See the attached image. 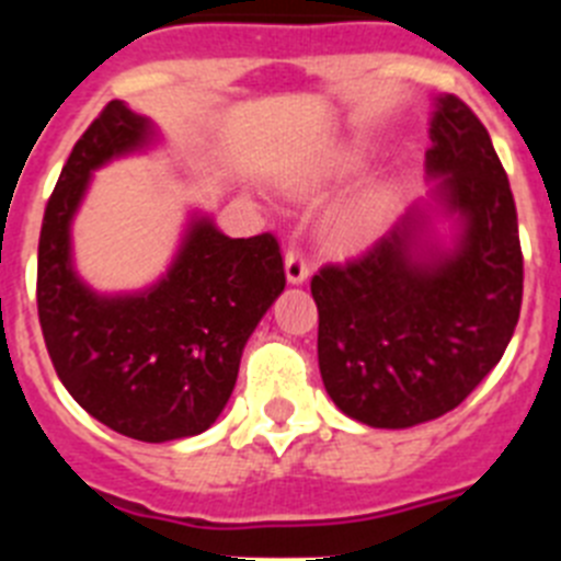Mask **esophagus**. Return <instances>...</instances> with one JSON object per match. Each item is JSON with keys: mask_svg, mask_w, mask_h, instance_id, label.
<instances>
[{"mask_svg": "<svg viewBox=\"0 0 561 561\" xmlns=\"http://www.w3.org/2000/svg\"><path fill=\"white\" fill-rule=\"evenodd\" d=\"M284 270H286V280H289L291 286L306 284V277H309V266H306L304 255H300V252H297V250L286 252Z\"/></svg>", "mask_w": 561, "mask_h": 561, "instance_id": "esophagus-1", "label": "esophagus"}]
</instances>
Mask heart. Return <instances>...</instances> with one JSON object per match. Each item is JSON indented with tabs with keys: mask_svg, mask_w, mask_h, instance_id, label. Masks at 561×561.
<instances>
[{
	"mask_svg": "<svg viewBox=\"0 0 561 561\" xmlns=\"http://www.w3.org/2000/svg\"><path fill=\"white\" fill-rule=\"evenodd\" d=\"M359 153L342 151L331 153L325 160H317L314 165L297 171L291 180V191L297 196H320L329 187L348 180L351 173L359 168ZM396 216V187L385 176L365 180L354 193H348L325 219V238L336 250L354 252L365 250L374 241L385 236Z\"/></svg>",
	"mask_w": 561,
	"mask_h": 561,
	"instance_id": "obj_1",
	"label": "heart"
}]
</instances>
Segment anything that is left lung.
<instances>
[{
	"label": "left lung",
	"instance_id": "1",
	"mask_svg": "<svg viewBox=\"0 0 561 561\" xmlns=\"http://www.w3.org/2000/svg\"><path fill=\"white\" fill-rule=\"evenodd\" d=\"M427 196L374 250L311 277L331 401L376 430L449 413L512 340L523 304L517 210L492 137L455 95L433 98Z\"/></svg>",
	"mask_w": 561,
	"mask_h": 561
}]
</instances>
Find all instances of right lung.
I'll list each match as a JSON object with an SVG mask.
<instances>
[{
	"label": "right lung",
	"mask_w": 561,
	"mask_h": 561,
	"mask_svg": "<svg viewBox=\"0 0 561 561\" xmlns=\"http://www.w3.org/2000/svg\"><path fill=\"white\" fill-rule=\"evenodd\" d=\"M162 142L160 126L112 101L83 131L44 210L38 320L69 396L114 433L146 444L191 438L230 401L247 340L286 286L277 241L230 238L191 207L168 270L131 291L81 277L72 225L95 171Z\"/></svg>",
	"instance_id": "add662e5"
}]
</instances>
